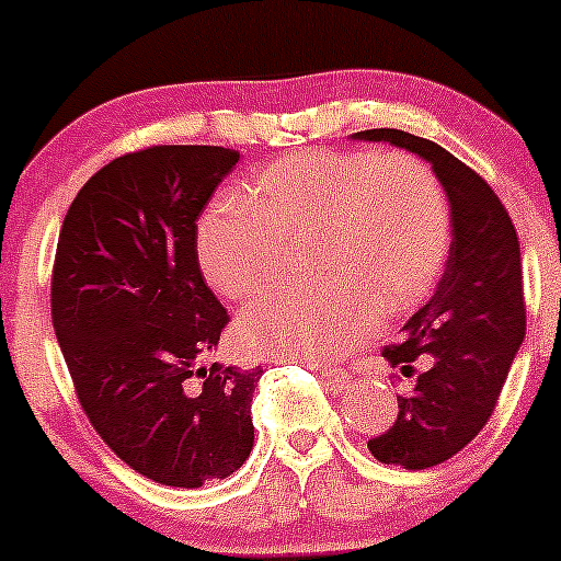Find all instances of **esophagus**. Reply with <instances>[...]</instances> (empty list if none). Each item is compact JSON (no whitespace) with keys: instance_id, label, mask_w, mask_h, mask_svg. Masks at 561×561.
<instances>
[{"instance_id":"esophagus-1","label":"esophagus","mask_w":561,"mask_h":561,"mask_svg":"<svg viewBox=\"0 0 561 561\" xmlns=\"http://www.w3.org/2000/svg\"><path fill=\"white\" fill-rule=\"evenodd\" d=\"M312 369L320 371V377H322V380H325L331 388H336V390L353 388V377H350L347 371L336 369V366H317V364H312Z\"/></svg>"}]
</instances>
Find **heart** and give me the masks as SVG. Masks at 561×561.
I'll list each match as a JSON object with an SVG mask.
<instances>
[{"instance_id":"heart-1","label":"heart","mask_w":561,"mask_h":561,"mask_svg":"<svg viewBox=\"0 0 561 561\" xmlns=\"http://www.w3.org/2000/svg\"><path fill=\"white\" fill-rule=\"evenodd\" d=\"M312 244L322 285L252 304L236 342L252 355L342 358L386 314L432 293L450 249V203L410 154L307 149L265 165L249 197L225 195L197 225V260L214 290L249 301L285 274L287 249Z\"/></svg>"}]
</instances>
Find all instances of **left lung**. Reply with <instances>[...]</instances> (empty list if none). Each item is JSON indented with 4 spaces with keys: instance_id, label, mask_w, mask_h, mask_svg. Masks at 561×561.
Masks as SVG:
<instances>
[{
    "instance_id": "obj_1",
    "label": "left lung",
    "mask_w": 561,
    "mask_h": 561,
    "mask_svg": "<svg viewBox=\"0 0 561 561\" xmlns=\"http://www.w3.org/2000/svg\"><path fill=\"white\" fill-rule=\"evenodd\" d=\"M358 140H386L432 162L450 203L448 268L426 307L404 325V342L382 358L415 388L396 396L393 426L369 439L377 461L428 469L467 448L489 423L524 342L522 247L496 192L458 157L404 129H364ZM427 369L417 373L414 360Z\"/></svg>"
}]
</instances>
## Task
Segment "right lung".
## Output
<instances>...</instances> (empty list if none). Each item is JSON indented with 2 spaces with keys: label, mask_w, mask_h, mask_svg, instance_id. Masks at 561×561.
<instances>
[{
  "label": "right lung",
  "mask_w": 561,
  "mask_h": 561,
  "mask_svg": "<svg viewBox=\"0 0 561 561\" xmlns=\"http://www.w3.org/2000/svg\"><path fill=\"white\" fill-rule=\"evenodd\" d=\"M239 162L149 146L100 168L61 222L50 320L94 432L144 478L201 489L254 445L257 369L201 366L230 314L197 263V217Z\"/></svg>",
  "instance_id": "add662e5"
}]
</instances>
